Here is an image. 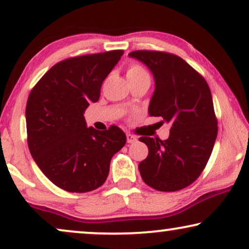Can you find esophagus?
Wrapping results in <instances>:
<instances>
[{
  "label": "esophagus",
  "instance_id": "1",
  "mask_svg": "<svg viewBox=\"0 0 249 249\" xmlns=\"http://www.w3.org/2000/svg\"><path fill=\"white\" fill-rule=\"evenodd\" d=\"M127 142H129V144L137 142V137H136V136H134V135H131V134H127Z\"/></svg>",
  "mask_w": 249,
  "mask_h": 249
}]
</instances>
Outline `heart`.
<instances>
[{"mask_svg": "<svg viewBox=\"0 0 249 249\" xmlns=\"http://www.w3.org/2000/svg\"><path fill=\"white\" fill-rule=\"evenodd\" d=\"M141 77H148L147 71L139 64H131L127 70V78L128 79H136Z\"/></svg>", "mask_w": 249, "mask_h": 249, "instance_id": "1", "label": "heart"}]
</instances>
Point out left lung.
I'll return each instance as SVG.
<instances>
[{"instance_id": "8db88e82", "label": "left lung", "mask_w": 249, "mask_h": 249, "mask_svg": "<svg viewBox=\"0 0 249 249\" xmlns=\"http://www.w3.org/2000/svg\"><path fill=\"white\" fill-rule=\"evenodd\" d=\"M129 56L151 70L155 89L151 117L171 125L165 141L141 137L148 155L138 169L146 185L177 192L192 185L206 166L217 135L212 94L206 80L181 57L158 51H134Z\"/></svg>"}]
</instances>
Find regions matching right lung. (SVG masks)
Segmentation results:
<instances>
[{"label": "right lung", "mask_w": 249, "mask_h": 249, "mask_svg": "<svg viewBox=\"0 0 249 249\" xmlns=\"http://www.w3.org/2000/svg\"><path fill=\"white\" fill-rule=\"evenodd\" d=\"M122 54L115 50L61 61L30 91L26 107L30 154L44 175L66 192L86 193L103 185L112 156L127 142L117 125L100 131L87 128L84 117Z\"/></svg>", "instance_id": "right-lung-1"}]
</instances>
